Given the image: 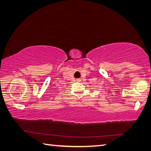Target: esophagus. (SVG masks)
I'll use <instances>...</instances> for the list:
<instances>
[{
    "instance_id": "obj_1",
    "label": "esophagus",
    "mask_w": 151,
    "mask_h": 151,
    "mask_svg": "<svg viewBox=\"0 0 151 151\" xmlns=\"http://www.w3.org/2000/svg\"><path fill=\"white\" fill-rule=\"evenodd\" d=\"M77 81H80V79H77Z\"/></svg>"
}]
</instances>
